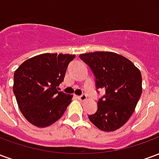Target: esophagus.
<instances>
[{"label":"esophagus","instance_id":"1","mask_svg":"<svg viewBox=\"0 0 159 159\" xmlns=\"http://www.w3.org/2000/svg\"><path fill=\"white\" fill-rule=\"evenodd\" d=\"M77 98H78V100H81V101H84V100H87V96L85 94H82V95H80V96H78Z\"/></svg>","mask_w":159,"mask_h":159}]
</instances>
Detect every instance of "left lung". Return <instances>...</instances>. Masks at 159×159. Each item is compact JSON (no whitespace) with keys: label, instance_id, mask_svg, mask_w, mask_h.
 Segmentation results:
<instances>
[{"label":"left lung","instance_id":"8db88e82","mask_svg":"<svg viewBox=\"0 0 159 159\" xmlns=\"http://www.w3.org/2000/svg\"><path fill=\"white\" fill-rule=\"evenodd\" d=\"M79 56L93 70L97 89L106 90L98 101L97 111L89 116L90 122L102 131L118 129L129 119L142 93L140 70L129 59L113 52Z\"/></svg>","mask_w":159,"mask_h":159}]
</instances>
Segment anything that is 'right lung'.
Segmentation results:
<instances>
[{
    "label": "right lung",
    "instance_id": "add662e5",
    "mask_svg": "<svg viewBox=\"0 0 159 159\" xmlns=\"http://www.w3.org/2000/svg\"><path fill=\"white\" fill-rule=\"evenodd\" d=\"M75 54L42 53L23 62L13 76V93L25 119L38 128L62 117L72 95L58 90Z\"/></svg>",
    "mask_w": 159,
    "mask_h": 159
}]
</instances>
